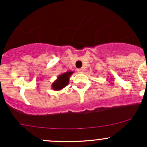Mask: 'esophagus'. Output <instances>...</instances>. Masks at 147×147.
I'll return each mask as SVG.
<instances>
[{
    "label": "esophagus",
    "mask_w": 147,
    "mask_h": 147,
    "mask_svg": "<svg viewBox=\"0 0 147 147\" xmlns=\"http://www.w3.org/2000/svg\"><path fill=\"white\" fill-rule=\"evenodd\" d=\"M78 72H84V69H83V68L78 69Z\"/></svg>",
    "instance_id": "esophagus-1"
}]
</instances>
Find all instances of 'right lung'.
<instances>
[{"instance_id": "1", "label": "right lung", "mask_w": 147, "mask_h": 147, "mask_svg": "<svg viewBox=\"0 0 147 147\" xmlns=\"http://www.w3.org/2000/svg\"><path fill=\"white\" fill-rule=\"evenodd\" d=\"M73 73L72 71H68L61 74L57 77V79L52 84V88L54 90H60L68 85L70 77Z\"/></svg>"}]
</instances>
